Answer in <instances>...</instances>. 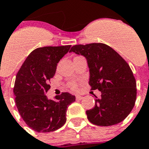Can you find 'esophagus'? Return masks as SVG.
I'll use <instances>...</instances> for the list:
<instances>
[{"label": "esophagus", "instance_id": "obj_1", "mask_svg": "<svg viewBox=\"0 0 149 149\" xmlns=\"http://www.w3.org/2000/svg\"><path fill=\"white\" fill-rule=\"evenodd\" d=\"M82 98H83V96L79 95H76V99L77 100H82Z\"/></svg>", "mask_w": 149, "mask_h": 149}]
</instances>
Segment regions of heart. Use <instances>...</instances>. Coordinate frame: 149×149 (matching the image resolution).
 <instances>
[{"label":"heart","instance_id":"1","mask_svg":"<svg viewBox=\"0 0 149 149\" xmlns=\"http://www.w3.org/2000/svg\"><path fill=\"white\" fill-rule=\"evenodd\" d=\"M70 88L72 90H76L78 88V85H77V82H71V83H70Z\"/></svg>","mask_w":149,"mask_h":149}]
</instances>
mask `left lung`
Wrapping results in <instances>:
<instances>
[{
  "label": "left lung",
  "instance_id": "8db88e82",
  "mask_svg": "<svg viewBox=\"0 0 149 149\" xmlns=\"http://www.w3.org/2000/svg\"><path fill=\"white\" fill-rule=\"evenodd\" d=\"M83 55L90 72L91 90H99L87 118L97 126L117 124L130 114L136 100V81L127 62L117 51L103 43L76 45L70 51Z\"/></svg>",
  "mask_w": 149,
  "mask_h": 149
}]
</instances>
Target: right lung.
Returning a JSON list of instances; mask_svg holds the SVG:
<instances>
[{
  "mask_svg": "<svg viewBox=\"0 0 149 149\" xmlns=\"http://www.w3.org/2000/svg\"><path fill=\"white\" fill-rule=\"evenodd\" d=\"M70 47H38L29 54L17 72L13 87L16 105L25 123L36 132H53L63 126L67 108L76 100L68 92L56 96L55 101L45 95L57 63Z\"/></svg>",
  "mask_w": 149,
  "mask_h": 149,
  "instance_id": "1",
  "label": "right lung"
}]
</instances>
